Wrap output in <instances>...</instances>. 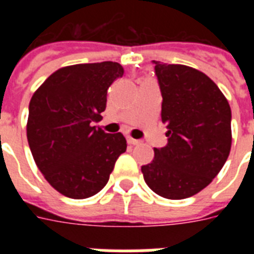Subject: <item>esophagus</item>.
Instances as JSON below:
<instances>
[{
  "label": "esophagus",
  "instance_id": "obj_1",
  "mask_svg": "<svg viewBox=\"0 0 254 254\" xmlns=\"http://www.w3.org/2000/svg\"><path fill=\"white\" fill-rule=\"evenodd\" d=\"M127 143L129 145H138V143H141V141L139 139H135V138H131V137H127Z\"/></svg>",
  "mask_w": 254,
  "mask_h": 254
}]
</instances>
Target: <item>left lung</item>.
<instances>
[{
    "mask_svg": "<svg viewBox=\"0 0 254 254\" xmlns=\"http://www.w3.org/2000/svg\"><path fill=\"white\" fill-rule=\"evenodd\" d=\"M162 93L167 145L141 167L143 179L159 196L186 199L212 182L232 143L231 107L215 83L200 71L153 61Z\"/></svg>",
    "mask_w": 254,
    "mask_h": 254,
    "instance_id": "left-lung-1",
    "label": "left lung"
}]
</instances>
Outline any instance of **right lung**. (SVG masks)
Returning a JSON list of instances; mask_svg holds the SVG:
<instances>
[{
	"label": "right lung",
	"mask_w": 254,
	"mask_h": 254,
	"mask_svg": "<svg viewBox=\"0 0 254 254\" xmlns=\"http://www.w3.org/2000/svg\"><path fill=\"white\" fill-rule=\"evenodd\" d=\"M124 75L116 62L63 67L50 75L30 100L27 141L46 181L71 199H85L105 187L120 155L121 133L100 127L108 88Z\"/></svg>",
	"instance_id": "1"
}]
</instances>
